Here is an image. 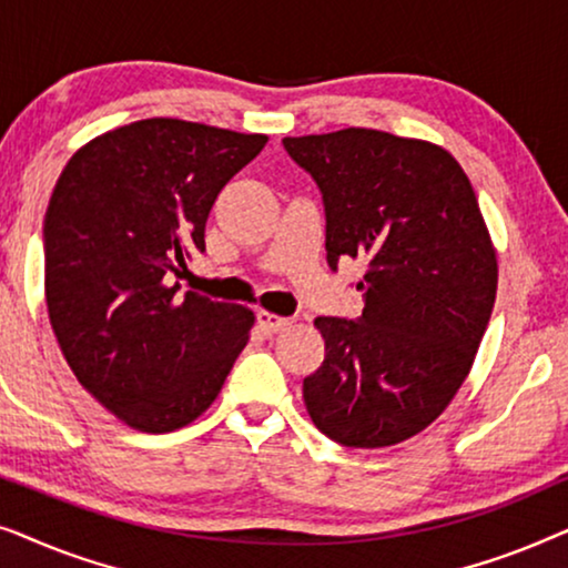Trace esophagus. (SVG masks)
Instances as JSON below:
<instances>
[{
	"instance_id": "1",
	"label": "esophagus",
	"mask_w": 568,
	"mask_h": 568,
	"mask_svg": "<svg viewBox=\"0 0 568 568\" xmlns=\"http://www.w3.org/2000/svg\"><path fill=\"white\" fill-rule=\"evenodd\" d=\"M258 325L263 331L268 333V336H274V333H282L292 325L290 317H282V315H274V313H266V310H258Z\"/></svg>"
}]
</instances>
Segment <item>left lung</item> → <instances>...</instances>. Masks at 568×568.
I'll return each instance as SVG.
<instances>
[{
	"mask_svg": "<svg viewBox=\"0 0 568 568\" xmlns=\"http://www.w3.org/2000/svg\"><path fill=\"white\" fill-rule=\"evenodd\" d=\"M323 196L325 258H359V317H317L325 359L302 383L317 429L390 447L460 390L496 300V253L453 154L375 129L286 136Z\"/></svg>",
	"mask_w": 568,
	"mask_h": 568,
	"instance_id": "8db88e82",
	"label": "left lung"
}]
</instances>
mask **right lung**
<instances>
[{"label": "right lung", "instance_id": "right-lung-1", "mask_svg": "<svg viewBox=\"0 0 568 568\" xmlns=\"http://www.w3.org/2000/svg\"><path fill=\"white\" fill-rule=\"evenodd\" d=\"M268 136L178 119L129 123L61 170L43 220L45 305L84 390L139 432L204 414L247 344L253 313L178 294L204 253L220 191Z\"/></svg>", "mask_w": 568, "mask_h": 568}]
</instances>
